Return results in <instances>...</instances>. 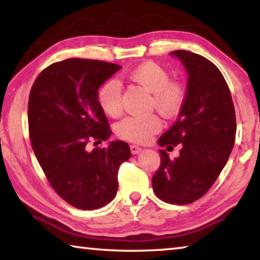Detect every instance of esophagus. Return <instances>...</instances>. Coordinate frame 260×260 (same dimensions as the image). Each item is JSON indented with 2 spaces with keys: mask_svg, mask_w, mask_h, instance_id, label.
Listing matches in <instances>:
<instances>
[{
  "mask_svg": "<svg viewBox=\"0 0 260 260\" xmlns=\"http://www.w3.org/2000/svg\"><path fill=\"white\" fill-rule=\"evenodd\" d=\"M141 151H142V149H141L139 146H135V144H132V146H131V152L133 153V155L140 153Z\"/></svg>",
  "mask_w": 260,
  "mask_h": 260,
  "instance_id": "esophagus-1",
  "label": "esophagus"
}]
</instances>
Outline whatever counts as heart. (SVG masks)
<instances>
[{"label": "heart", "instance_id": "heart-1", "mask_svg": "<svg viewBox=\"0 0 260 260\" xmlns=\"http://www.w3.org/2000/svg\"><path fill=\"white\" fill-rule=\"evenodd\" d=\"M129 79L152 94V107L161 116L171 118L181 109L184 100L183 88L180 83L171 81L170 73L160 65L152 61L141 64L129 73ZM98 102L105 114L119 116L122 109L120 82L116 79L105 81L98 91ZM160 128L161 122L156 116L127 117L118 122L116 133L120 139L143 143Z\"/></svg>", "mask_w": 260, "mask_h": 260}]
</instances>
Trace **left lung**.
<instances>
[{"label": "left lung", "mask_w": 260, "mask_h": 260, "mask_svg": "<svg viewBox=\"0 0 260 260\" xmlns=\"http://www.w3.org/2000/svg\"><path fill=\"white\" fill-rule=\"evenodd\" d=\"M170 55L186 69L188 86L177 121L158 144H180L181 150L174 159L158 150L160 166L151 182L158 199L183 205L206 193L225 167L234 147L236 118L230 88L212 61L186 50Z\"/></svg>", "instance_id": "1"}]
</instances>
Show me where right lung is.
I'll return each mask as SVG.
<instances>
[{
    "mask_svg": "<svg viewBox=\"0 0 260 260\" xmlns=\"http://www.w3.org/2000/svg\"><path fill=\"white\" fill-rule=\"evenodd\" d=\"M121 67L102 60L70 58L51 64L34 81L28 99L33 151L48 181L77 209L103 208L116 196L118 170L131 157L124 141H107L111 131L98 102L99 88Z\"/></svg>",
    "mask_w": 260,
    "mask_h": 260,
    "instance_id": "1",
    "label": "right lung"
}]
</instances>
